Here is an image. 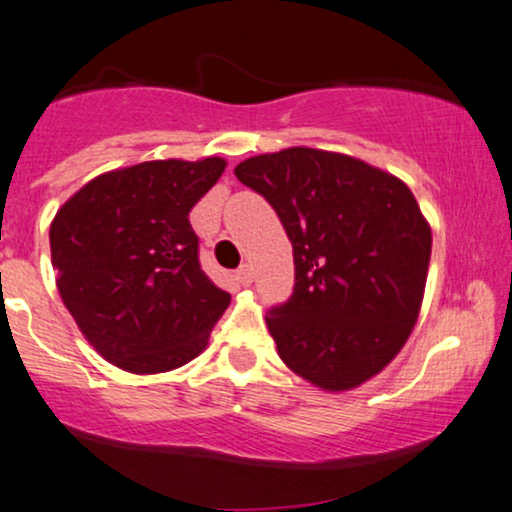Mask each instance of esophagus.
I'll return each instance as SVG.
<instances>
[{"label": "esophagus", "mask_w": 512, "mask_h": 512, "mask_svg": "<svg viewBox=\"0 0 512 512\" xmlns=\"http://www.w3.org/2000/svg\"><path fill=\"white\" fill-rule=\"evenodd\" d=\"M236 276H238V281L243 283V286H250L252 279H255V269H252L250 264H243V267H240L236 272Z\"/></svg>", "instance_id": "obj_1"}]
</instances>
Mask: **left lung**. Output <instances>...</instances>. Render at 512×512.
Listing matches in <instances>:
<instances>
[{"mask_svg": "<svg viewBox=\"0 0 512 512\" xmlns=\"http://www.w3.org/2000/svg\"><path fill=\"white\" fill-rule=\"evenodd\" d=\"M233 174L293 243V295L267 315L279 357L324 391L365 384L420 315L432 229L415 195L389 171L315 147L250 157Z\"/></svg>", "mask_w": 512, "mask_h": 512, "instance_id": "left-lung-1", "label": "left lung"}]
</instances>
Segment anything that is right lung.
Wrapping results in <instances>:
<instances>
[{
  "mask_svg": "<svg viewBox=\"0 0 512 512\" xmlns=\"http://www.w3.org/2000/svg\"><path fill=\"white\" fill-rule=\"evenodd\" d=\"M226 162L157 159L92 178L49 226L57 288L90 346L133 374L169 372L207 348L231 295L197 260L188 214Z\"/></svg>",
  "mask_w": 512,
  "mask_h": 512,
  "instance_id": "1",
  "label": "right lung"
}]
</instances>
